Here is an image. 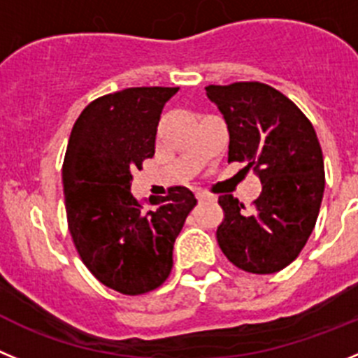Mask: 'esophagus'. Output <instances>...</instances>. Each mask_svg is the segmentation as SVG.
<instances>
[{
	"instance_id": "esophagus-1",
	"label": "esophagus",
	"mask_w": 358,
	"mask_h": 358,
	"mask_svg": "<svg viewBox=\"0 0 358 358\" xmlns=\"http://www.w3.org/2000/svg\"><path fill=\"white\" fill-rule=\"evenodd\" d=\"M196 198H198V201H215L214 196L205 191H196Z\"/></svg>"
}]
</instances>
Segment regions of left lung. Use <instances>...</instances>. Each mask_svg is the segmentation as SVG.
Wrapping results in <instances>:
<instances>
[{
	"mask_svg": "<svg viewBox=\"0 0 358 358\" xmlns=\"http://www.w3.org/2000/svg\"><path fill=\"white\" fill-rule=\"evenodd\" d=\"M227 121L228 162H243L262 183L246 212L231 194L217 243L234 266L255 275L287 267L315 227L324 192L323 151L312 123L282 92L260 82L205 87Z\"/></svg>",
	"mask_w": 358,
	"mask_h": 358,
	"instance_id": "obj_1",
	"label": "left lung"
}]
</instances>
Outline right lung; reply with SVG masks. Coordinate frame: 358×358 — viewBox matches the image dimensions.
<instances>
[{
	"label": "right lung",
	"instance_id": "1",
	"mask_svg": "<svg viewBox=\"0 0 358 358\" xmlns=\"http://www.w3.org/2000/svg\"><path fill=\"white\" fill-rule=\"evenodd\" d=\"M178 87H131L89 103L71 130L62 167L67 224L87 269L107 287L137 296L171 273L173 246L196 207L187 187L150 196L130 192L131 173L155 155L162 108Z\"/></svg>",
	"mask_w": 358,
	"mask_h": 358
}]
</instances>
